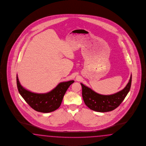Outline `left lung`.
<instances>
[{
  "instance_id": "left-lung-1",
  "label": "left lung",
  "mask_w": 146,
  "mask_h": 146,
  "mask_svg": "<svg viewBox=\"0 0 146 146\" xmlns=\"http://www.w3.org/2000/svg\"><path fill=\"white\" fill-rule=\"evenodd\" d=\"M132 76H130L128 84L120 91L110 95L98 94L91 88L80 83L82 96L85 105L94 111L105 112L112 111L121 104L128 94L131 84Z\"/></svg>"
}]
</instances>
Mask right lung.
I'll return each mask as SVG.
<instances>
[{
  "label": "right lung",
  "mask_w": 146,
  "mask_h": 146,
  "mask_svg": "<svg viewBox=\"0 0 146 146\" xmlns=\"http://www.w3.org/2000/svg\"><path fill=\"white\" fill-rule=\"evenodd\" d=\"M74 80L61 82L50 92L37 94L24 88L17 74V85L19 94L25 102L36 111L48 113L58 109L62 103L64 94Z\"/></svg>",
  "instance_id": "1"
}]
</instances>
